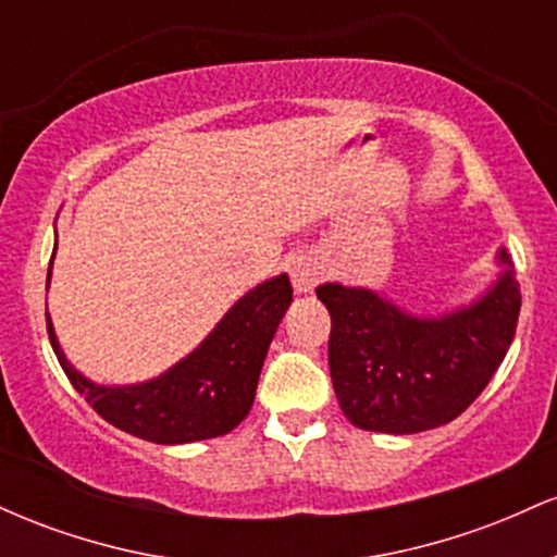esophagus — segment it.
<instances>
[{
    "instance_id": "34e87169",
    "label": "esophagus",
    "mask_w": 557,
    "mask_h": 557,
    "mask_svg": "<svg viewBox=\"0 0 557 557\" xmlns=\"http://www.w3.org/2000/svg\"><path fill=\"white\" fill-rule=\"evenodd\" d=\"M319 277H322V270H319V264L314 259L298 257L290 264V280H293V287H296L298 296H306V293L314 290Z\"/></svg>"
}]
</instances>
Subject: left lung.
<instances>
[{
  "mask_svg": "<svg viewBox=\"0 0 557 557\" xmlns=\"http://www.w3.org/2000/svg\"><path fill=\"white\" fill-rule=\"evenodd\" d=\"M479 296L440 314H417L363 285L324 283L332 317L330 374L350 424L417 434L461 417L487 387L516 335L521 287L508 248Z\"/></svg>",
  "mask_w": 557,
  "mask_h": 557,
  "instance_id": "left-lung-1",
  "label": "left lung"
}]
</instances>
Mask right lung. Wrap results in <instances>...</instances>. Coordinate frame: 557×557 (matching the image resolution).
<instances>
[{
  "mask_svg": "<svg viewBox=\"0 0 557 557\" xmlns=\"http://www.w3.org/2000/svg\"><path fill=\"white\" fill-rule=\"evenodd\" d=\"M49 283L52 264L47 290ZM290 304L285 272L264 280L235 300L214 330L168 372L131 385H99L78 372L57 341L49 311L47 332L62 372L101 419L149 443L183 445L233 432L248 417L267 350Z\"/></svg>",
  "mask_w": 557,
  "mask_h": 557,
  "instance_id": "add662e5",
  "label": "right lung"
}]
</instances>
